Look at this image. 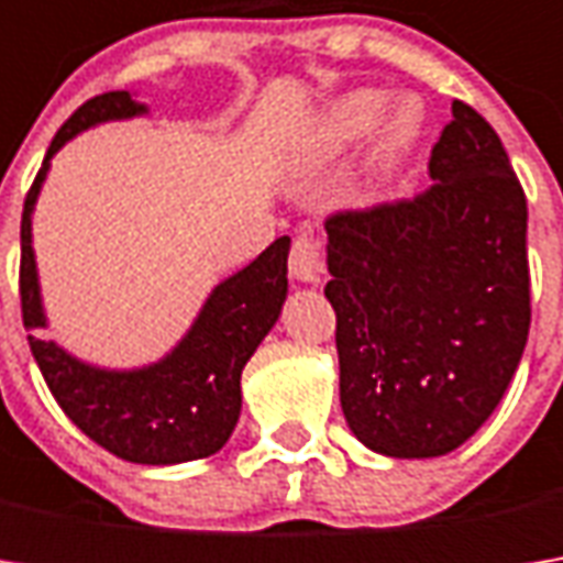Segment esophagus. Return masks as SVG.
Masks as SVG:
<instances>
[{"label":"esophagus","instance_id":"obj_1","mask_svg":"<svg viewBox=\"0 0 563 563\" xmlns=\"http://www.w3.org/2000/svg\"><path fill=\"white\" fill-rule=\"evenodd\" d=\"M291 275L297 282H319V272H322V238L313 231H303L297 234L291 244Z\"/></svg>","mask_w":563,"mask_h":563}]
</instances>
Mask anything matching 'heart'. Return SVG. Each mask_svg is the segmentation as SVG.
Wrapping results in <instances>:
<instances>
[{
    "label": "heart",
    "mask_w": 563,
    "mask_h": 563,
    "mask_svg": "<svg viewBox=\"0 0 563 563\" xmlns=\"http://www.w3.org/2000/svg\"><path fill=\"white\" fill-rule=\"evenodd\" d=\"M385 108L388 93L378 87H363L338 97L313 124L307 153L313 159H335L378 126L373 143V172L376 178H391L420 143L426 131V106L417 97H400L388 113Z\"/></svg>",
    "instance_id": "heart-1"
}]
</instances>
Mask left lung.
Listing matches in <instances>:
<instances>
[{
  "label": "left lung",
  "mask_w": 563,
  "mask_h": 563,
  "mask_svg": "<svg viewBox=\"0 0 563 563\" xmlns=\"http://www.w3.org/2000/svg\"><path fill=\"white\" fill-rule=\"evenodd\" d=\"M451 115L426 190L325 219L341 410L388 457L464 444L530 335L523 187L476 109L454 99Z\"/></svg>",
  "instance_id": "1"
}]
</instances>
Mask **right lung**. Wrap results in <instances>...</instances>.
<instances>
[{"label": "right lung", "mask_w": 563, "mask_h": 563, "mask_svg": "<svg viewBox=\"0 0 563 563\" xmlns=\"http://www.w3.org/2000/svg\"><path fill=\"white\" fill-rule=\"evenodd\" d=\"M146 112L128 90L87 99L58 128L43 168L36 172L21 216V316L24 329H43L36 260L31 247V212L49 159L75 134L99 121ZM288 238H278L247 269L225 278L209 294L181 344L143 369H99L65 354L55 341L27 335L33 360L53 398L84 435L131 464H185L216 454L241 417V369L269 335L288 294Z\"/></svg>", "instance_id": "add662e5"}]
</instances>
